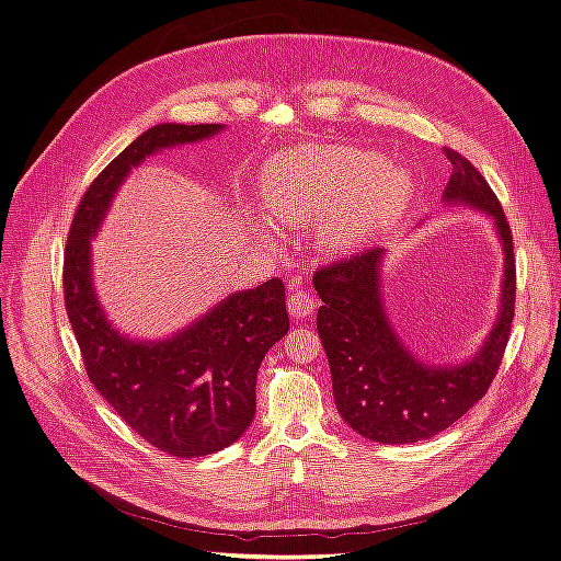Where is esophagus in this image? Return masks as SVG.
<instances>
[{
	"label": "esophagus",
	"instance_id": "1",
	"mask_svg": "<svg viewBox=\"0 0 561 561\" xmlns=\"http://www.w3.org/2000/svg\"><path fill=\"white\" fill-rule=\"evenodd\" d=\"M287 309H290V316L293 318H307L316 311V299L311 293L307 290H299V287H295L290 299H287Z\"/></svg>",
	"mask_w": 561,
	"mask_h": 561
}]
</instances>
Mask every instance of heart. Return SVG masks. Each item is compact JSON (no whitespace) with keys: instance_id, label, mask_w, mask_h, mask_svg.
<instances>
[{"instance_id":"b5f03b06","label":"heart","mask_w":561,"mask_h":561,"mask_svg":"<svg viewBox=\"0 0 561 561\" xmlns=\"http://www.w3.org/2000/svg\"><path fill=\"white\" fill-rule=\"evenodd\" d=\"M410 196L404 168L353 147H307L276 161L266 178V198L280 217L330 219V239L342 248L386 229Z\"/></svg>"}]
</instances>
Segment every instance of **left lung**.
<instances>
[{
  "instance_id": "obj_1",
  "label": "left lung",
  "mask_w": 561,
  "mask_h": 561,
  "mask_svg": "<svg viewBox=\"0 0 561 561\" xmlns=\"http://www.w3.org/2000/svg\"><path fill=\"white\" fill-rule=\"evenodd\" d=\"M445 151L451 161L445 201L466 203L494 217L505 250L501 313L484 346L468 363L428 367L402 346L379 293L383 248L363 250L313 274L322 301L316 328L328 353L336 410L355 433L381 445L421 443L472 410L496 377L515 318L513 231L501 201L463 154Z\"/></svg>"
}]
</instances>
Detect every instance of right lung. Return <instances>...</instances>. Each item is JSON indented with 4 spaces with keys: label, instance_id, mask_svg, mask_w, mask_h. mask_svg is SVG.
<instances>
[{
    "label": "right lung",
    "instance_id": "add662e5",
    "mask_svg": "<svg viewBox=\"0 0 561 561\" xmlns=\"http://www.w3.org/2000/svg\"><path fill=\"white\" fill-rule=\"evenodd\" d=\"M219 124H159L130 142L83 192L67 233L65 311L87 375L112 410L157 449L196 458L239 439L257 407L266 351L290 330L285 285L271 278L219 301L165 342H130L114 332L91 280V239L133 165L173 145L206 140Z\"/></svg>",
    "mask_w": 561,
    "mask_h": 561
}]
</instances>
